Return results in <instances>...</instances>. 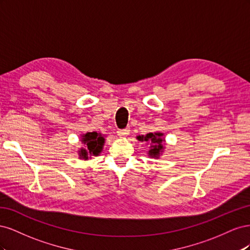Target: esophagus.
Wrapping results in <instances>:
<instances>
[{"label":"esophagus","mask_w":250,"mask_h":250,"mask_svg":"<svg viewBox=\"0 0 250 250\" xmlns=\"http://www.w3.org/2000/svg\"><path fill=\"white\" fill-rule=\"evenodd\" d=\"M129 131H130V128L129 127H127V128H125V129H119L118 130V135H120V137H126V135H128L129 134Z\"/></svg>","instance_id":"1"}]
</instances>
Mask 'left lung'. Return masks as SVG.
<instances>
[{
    "label": "left lung",
    "instance_id": "left-lung-1",
    "mask_svg": "<svg viewBox=\"0 0 250 250\" xmlns=\"http://www.w3.org/2000/svg\"><path fill=\"white\" fill-rule=\"evenodd\" d=\"M162 137H163V133H160V132L148 133L145 135V137H144V135H142L141 137L140 135V137H138V140L145 141V142L150 141L151 143H153V145L151 146V149L149 150V155L156 157V156H158V154H160V152H161V150L163 149L164 140L162 139Z\"/></svg>",
    "mask_w": 250,
    "mask_h": 250
}]
</instances>
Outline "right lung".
<instances>
[{
  "label": "right lung",
  "instance_id": "obj_1",
  "mask_svg": "<svg viewBox=\"0 0 250 250\" xmlns=\"http://www.w3.org/2000/svg\"><path fill=\"white\" fill-rule=\"evenodd\" d=\"M82 143L85 145V149L80 150V156L87 160L88 153L98 155L101 152L104 144V138L102 137V134L96 131L87 132L83 135Z\"/></svg>",
  "mask_w": 250,
  "mask_h": 250
}]
</instances>
